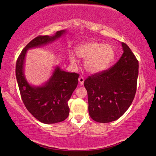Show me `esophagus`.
<instances>
[{"instance_id":"1","label":"esophagus","mask_w":156,"mask_h":156,"mask_svg":"<svg viewBox=\"0 0 156 156\" xmlns=\"http://www.w3.org/2000/svg\"><path fill=\"white\" fill-rule=\"evenodd\" d=\"M78 81H79V84H80V85H83V84H84V77L83 76H80L78 78Z\"/></svg>"}]
</instances>
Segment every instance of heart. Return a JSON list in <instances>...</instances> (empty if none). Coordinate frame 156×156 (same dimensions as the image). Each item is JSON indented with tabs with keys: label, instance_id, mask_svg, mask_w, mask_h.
<instances>
[{
	"label": "heart",
	"instance_id": "b5f03b06",
	"mask_svg": "<svg viewBox=\"0 0 156 156\" xmlns=\"http://www.w3.org/2000/svg\"><path fill=\"white\" fill-rule=\"evenodd\" d=\"M76 53L78 57L84 60V68L91 74L103 72L115 58V51L112 45L96 41L79 44L76 48ZM71 60L74 62V57L71 56Z\"/></svg>",
	"mask_w": 156,
	"mask_h": 156
}]
</instances>
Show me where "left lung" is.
Segmentation results:
<instances>
[{
	"label": "left lung",
	"mask_w": 156,
	"mask_h": 156,
	"mask_svg": "<svg viewBox=\"0 0 156 156\" xmlns=\"http://www.w3.org/2000/svg\"><path fill=\"white\" fill-rule=\"evenodd\" d=\"M123 54L108 69L93 74L84 82L88 95L89 113L94 121L107 123L121 117L135 97L138 60L127 44L122 43Z\"/></svg>",
	"instance_id": "8db88e82"
}]
</instances>
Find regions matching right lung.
Instances as JSON below:
<instances>
[{
    "instance_id": "obj_1",
    "label": "right lung",
    "mask_w": 156,
    "mask_h": 156,
    "mask_svg": "<svg viewBox=\"0 0 156 156\" xmlns=\"http://www.w3.org/2000/svg\"><path fill=\"white\" fill-rule=\"evenodd\" d=\"M64 33L65 31L61 30L53 36L36 37L23 49L16 64V76L23 103L34 117L45 124L62 122L68 117V101L78 85L79 74L66 72L57 67L44 86L34 87L28 84L23 73L25 57L27 49L54 41Z\"/></svg>"
}]
</instances>
